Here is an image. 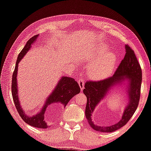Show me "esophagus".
Instances as JSON below:
<instances>
[{
    "instance_id": "1",
    "label": "esophagus",
    "mask_w": 151,
    "mask_h": 151,
    "mask_svg": "<svg viewBox=\"0 0 151 151\" xmlns=\"http://www.w3.org/2000/svg\"><path fill=\"white\" fill-rule=\"evenodd\" d=\"M78 82V85H79L81 89L83 90V88H84V85H85V79L83 78H80Z\"/></svg>"
}]
</instances>
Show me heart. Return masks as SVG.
<instances>
[{
	"mask_svg": "<svg viewBox=\"0 0 151 151\" xmlns=\"http://www.w3.org/2000/svg\"><path fill=\"white\" fill-rule=\"evenodd\" d=\"M106 45H103L88 52L87 60L90 63L88 75L94 80H101L113 73L117 63V56L113 52H107Z\"/></svg>",
	"mask_w": 151,
	"mask_h": 151,
	"instance_id": "heart-1",
	"label": "heart"
}]
</instances>
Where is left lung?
Listing matches in <instances>:
<instances>
[{
	"instance_id": "8db88e82",
	"label": "left lung",
	"mask_w": 151,
	"mask_h": 151,
	"mask_svg": "<svg viewBox=\"0 0 151 151\" xmlns=\"http://www.w3.org/2000/svg\"><path fill=\"white\" fill-rule=\"evenodd\" d=\"M126 54L113 76L99 81H87L83 93L87 97L85 116L89 125L95 130L102 132H112L126 125L137 109L140 96L142 70L134 52L128 45H126ZM125 80L129 81L128 94L129 103L127 106L119 122L110 127L95 125L91 119L92 113L96 105L109 91Z\"/></svg>"
}]
</instances>
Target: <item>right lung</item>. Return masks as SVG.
Listing matches in <instances>:
<instances>
[{"label":"right lung","mask_w":151,"mask_h":151,"mask_svg":"<svg viewBox=\"0 0 151 151\" xmlns=\"http://www.w3.org/2000/svg\"><path fill=\"white\" fill-rule=\"evenodd\" d=\"M39 35H35L30 38L26 43L25 47L19 54L17 60L16 62V65L15 70L13 72V77H12V96H13L14 104L15 105L16 109L17 110L21 118L23 119L29 125L33 126V127L38 128H47L49 127L46 122L44 120V114L47 106L50 104H55V103H61L65 107L66 104L75 95L80 93L81 88L77 82L71 77L68 76H63L59 81L56 87H55L52 93L50 94L48 97L45 100L44 106L41 109V111L38 112L34 116H29L25 114L24 110L21 107L19 99L18 97V88H17V75L18 64L23 58L26 53L29 50L32 46V44L36 40Z\"/></svg>","instance_id":"right-lung-1"}]
</instances>
